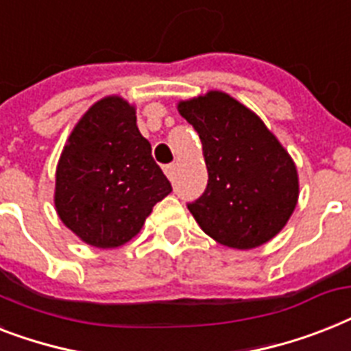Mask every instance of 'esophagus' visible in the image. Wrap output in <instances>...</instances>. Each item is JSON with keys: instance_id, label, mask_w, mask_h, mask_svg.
<instances>
[{"instance_id": "obj_1", "label": "esophagus", "mask_w": 351, "mask_h": 351, "mask_svg": "<svg viewBox=\"0 0 351 351\" xmlns=\"http://www.w3.org/2000/svg\"><path fill=\"white\" fill-rule=\"evenodd\" d=\"M164 173H166L167 178H169V180H173V178H175V164H169V166H164Z\"/></svg>"}]
</instances>
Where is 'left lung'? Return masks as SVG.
<instances>
[{
    "label": "left lung",
    "instance_id": "8db88e82",
    "mask_svg": "<svg viewBox=\"0 0 351 351\" xmlns=\"http://www.w3.org/2000/svg\"><path fill=\"white\" fill-rule=\"evenodd\" d=\"M200 135L209 180L187 209L205 234L254 249L283 229L298 204V169L254 111L223 92L178 102Z\"/></svg>",
    "mask_w": 351,
    "mask_h": 351
}]
</instances>
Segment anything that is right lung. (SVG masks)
<instances>
[{
	"label": "right lung",
	"mask_w": 351,
	"mask_h": 351,
	"mask_svg": "<svg viewBox=\"0 0 351 351\" xmlns=\"http://www.w3.org/2000/svg\"><path fill=\"white\" fill-rule=\"evenodd\" d=\"M173 187L136 128L135 106L104 97L75 124L56 171V209L84 243L115 249Z\"/></svg>",
	"instance_id": "add662e5"
}]
</instances>
